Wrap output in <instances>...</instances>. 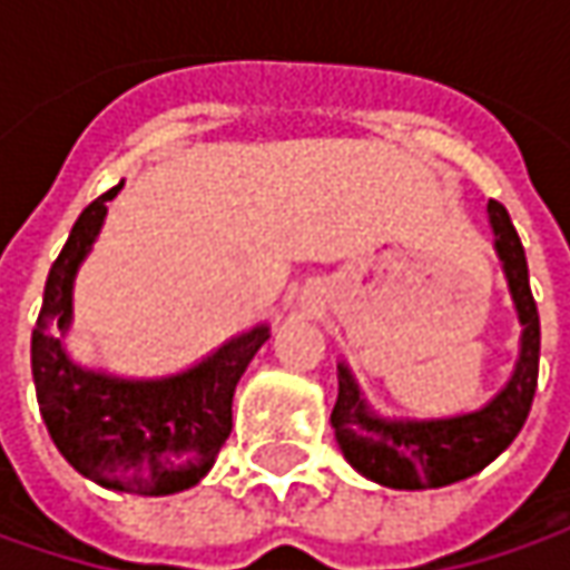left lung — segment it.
<instances>
[{
    "label": "left lung",
    "mask_w": 570,
    "mask_h": 570,
    "mask_svg": "<svg viewBox=\"0 0 570 570\" xmlns=\"http://www.w3.org/2000/svg\"><path fill=\"white\" fill-rule=\"evenodd\" d=\"M494 253L508 278L520 320V355L508 383L475 412L444 419H390L374 412L348 364L340 362V396L333 405V431L342 456L364 479L400 489H444L482 472L501 450L511 448L530 415L539 377V311L530 292L527 253L514 222L501 203H489Z\"/></svg>",
    "instance_id": "1"
}]
</instances>
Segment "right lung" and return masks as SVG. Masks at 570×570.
Listing matches in <instances>:
<instances>
[{
  "label": "right lung",
  "mask_w": 570,
  "mask_h": 570,
  "mask_svg": "<svg viewBox=\"0 0 570 570\" xmlns=\"http://www.w3.org/2000/svg\"><path fill=\"white\" fill-rule=\"evenodd\" d=\"M120 189H107L78 215L47 275L31 336L33 386L53 444L85 479L114 492L174 494L193 489L228 441L234 386L269 340V326L259 323L167 377H117L78 364L62 345L72 288Z\"/></svg>",
  "instance_id": "1"
}]
</instances>
